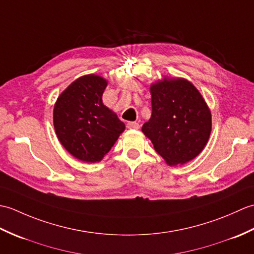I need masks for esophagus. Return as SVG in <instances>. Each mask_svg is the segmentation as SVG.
Wrapping results in <instances>:
<instances>
[{"instance_id": "34e87169", "label": "esophagus", "mask_w": 254, "mask_h": 254, "mask_svg": "<svg viewBox=\"0 0 254 254\" xmlns=\"http://www.w3.org/2000/svg\"><path fill=\"white\" fill-rule=\"evenodd\" d=\"M127 127L128 128H134V130H137V128H139V124L137 122H128Z\"/></svg>"}]
</instances>
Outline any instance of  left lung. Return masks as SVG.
<instances>
[{
  "label": "left lung",
  "instance_id": "obj_1",
  "mask_svg": "<svg viewBox=\"0 0 254 254\" xmlns=\"http://www.w3.org/2000/svg\"><path fill=\"white\" fill-rule=\"evenodd\" d=\"M152 117L142 132L167 165L194 159L207 144L212 113L201 93L181 77L164 76L150 85Z\"/></svg>",
  "mask_w": 254,
  "mask_h": 254
}]
</instances>
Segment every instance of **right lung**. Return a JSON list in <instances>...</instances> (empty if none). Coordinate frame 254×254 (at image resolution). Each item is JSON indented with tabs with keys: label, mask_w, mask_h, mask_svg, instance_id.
<instances>
[{
	"label": "right lung",
	"mask_w": 254,
	"mask_h": 254,
	"mask_svg": "<svg viewBox=\"0 0 254 254\" xmlns=\"http://www.w3.org/2000/svg\"><path fill=\"white\" fill-rule=\"evenodd\" d=\"M108 80L96 74L75 79L53 108V126L67 152L85 163H98L109 152L126 124L102 104Z\"/></svg>",
	"instance_id": "add662e5"
}]
</instances>
